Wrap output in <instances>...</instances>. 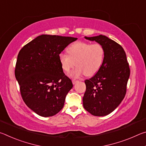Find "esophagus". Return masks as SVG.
<instances>
[{"mask_svg": "<svg viewBox=\"0 0 146 146\" xmlns=\"http://www.w3.org/2000/svg\"><path fill=\"white\" fill-rule=\"evenodd\" d=\"M78 82V80H72V82H73V84H75L76 82Z\"/></svg>", "mask_w": 146, "mask_h": 146, "instance_id": "34e87169", "label": "esophagus"}]
</instances>
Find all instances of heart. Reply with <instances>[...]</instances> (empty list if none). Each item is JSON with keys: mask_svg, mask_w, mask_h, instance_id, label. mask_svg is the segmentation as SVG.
<instances>
[{"mask_svg": "<svg viewBox=\"0 0 146 146\" xmlns=\"http://www.w3.org/2000/svg\"><path fill=\"white\" fill-rule=\"evenodd\" d=\"M67 51L68 55L63 53L59 54V62L66 73L70 72L75 64L77 66L70 73L71 77L75 78L84 74L90 76L97 73L102 65L105 53L102 44L81 41L71 44Z\"/></svg>", "mask_w": 146, "mask_h": 146, "instance_id": "b5f03b06", "label": "heart"}]
</instances>
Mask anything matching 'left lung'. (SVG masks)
Listing matches in <instances>:
<instances>
[{"label": "left lung", "instance_id": "left-lung-1", "mask_svg": "<svg viewBox=\"0 0 146 146\" xmlns=\"http://www.w3.org/2000/svg\"><path fill=\"white\" fill-rule=\"evenodd\" d=\"M85 38L102 44L105 53L100 70L85 80L83 106L91 115L103 117L113 111L125 97L130 75L129 63L122 47L107 36L100 35Z\"/></svg>", "mask_w": 146, "mask_h": 146}]
</instances>
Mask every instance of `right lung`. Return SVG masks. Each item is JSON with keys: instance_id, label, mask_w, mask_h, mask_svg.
I'll use <instances>...</instances> for the list:
<instances>
[{"instance_id": "1", "label": "right lung", "mask_w": 146, "mask_h": 146, "mask_svg": "<svg viewBox=\"0 0 146 146\" xmlns=\"http://www.w3.org/2000/svg\"><path fill=\"white\" fill-rule=\"evenodd\" d=\"M76 39L42 35L20 50L15 78L24 102L37 115L51 117L64 107L73 84L63 72L58 55Z\"/></svg>"}]
</instances>
